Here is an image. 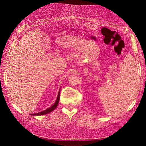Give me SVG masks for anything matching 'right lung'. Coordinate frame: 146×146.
Instances as JSON below:
<instances>
[{
    "mask_svg": "<svg viewBox=\"0 0 146 146\" xmlns=\"http://www.w3.org/2000/svg\"><path fill=\"white\" fill-rule=\"evenodd\" d=\"M60 89L59 90V92H58V96H57V98L56 99V101L54 103V104L52 106H51V107H50L49 108L45 110L42 112H38V113H32L31 115H45V114H47L51 112H52V111L54 110L56 108L57 106L58 105V104L59 102V101H60Z\"/></svg>",
    "mask_w": 146,
    "mask_h": 146,
    "instance_id": "right-lung-1",
    "label": "right lung"
}]
</instances>
